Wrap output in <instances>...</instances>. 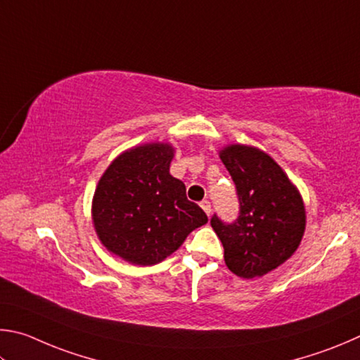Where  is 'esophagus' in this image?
Wrapping results in <instances>:
<instances>
[{
  "instance_id": "esophagus-1",
  "label": "esophagus",
  "mask_w": 360,
  "mask_h": 360,
  "mask_svg": "<svg viewBox=\"0 0 360 360\" xmlns=\"http://www.w3.org/2000/svg\"><path fill=\"white\" fill-rule=\"evenodd\" d=\"M200 207H202V210L207 213V215L210 217V213H212V205H210L209 200H202V202H200Z\"/></svg>"
}]
</instances>
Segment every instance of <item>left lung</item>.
Returning a JSON list of instances; mask_svg holds the SVG:
<instances>
[{
  "label": "left lung",
  "instance_id": "left-lung-1",
  "mask_svg": "<svg viewBox=\"0 0 360 360\" xmlns=\"http://www.w3.org/2000/svg\"><path fill=\"white\" fill-rule=\"evenodd\" d=\"M236 184L240 212L234 223L213 215L210 224L224 248L232 274L256 278L272 272L299 248L305 232V205L283 169L250 145H228L219 151Z\"/></svg>",
  "mask_w": 360,
  "mask_h": 360
}]
</instances>
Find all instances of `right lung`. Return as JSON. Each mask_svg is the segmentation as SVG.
I'll return each instance as SVG.
<instances>
[{"label":"right lung","instance_id":"1","mask_svg":"<svg viewBox=\"0 0 360 360\" xmlns=\"http://www.w3.org/2000/svg\"><path fill=\"white\" fill-rule=\"evenodd\" d=\"M170 143L151 142L118 155L101 176L91 218L101 243L122 259L153 266L181 247L209 218L170 175Z\"/></svg>","mask_w":360,"mask_h":360}]
</instances>
